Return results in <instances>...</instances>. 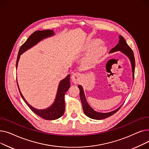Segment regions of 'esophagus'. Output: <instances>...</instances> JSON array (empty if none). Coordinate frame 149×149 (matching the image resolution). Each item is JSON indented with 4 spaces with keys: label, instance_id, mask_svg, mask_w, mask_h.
Returning a JSON list of instances; mask_svg holds the SVG:
<instances>
[{
    "label": "esophagus",
    "instance_id": "1",
    "mask_svg": "<svg viewBox=\"0 0 149 149\" xmlns=\"http://www.w3.org/2000/svg\"><path fill=\"white\" fill-rule=\"evenodd\" d=\"M81 78V75H80V74L75 73L72 74L71 77V79L74 83H79L80 81Z\"/></svg>",
    "mask_w": 149,
    "mask_h": 149
}]
</instances>
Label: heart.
I'll list each match as a JSON object with an SVG mask.
<instances>
[{
  "label": "heart",
  "mask_w": 149,
  "mask_h": 149,
  "mask_svg": "<svg viewBox=\"0 0 149 149\" xmlns=\"http://www.w3.org/2000/svg\"><path fill=\"white\" fill-rule=\"evenodd\" d=\"M100 42L101 41L99 40H93L92 41H91L89 43H88L86 45V46L84 47V49L86 50L91 49L93 48V47H95V46L100 44ZM106 50H107V48L104 45H100L90 54V55L88 56V59L89 60H94L97 57H100V56H101L102 54H103L106 51Z\"/></svg>",
  "instance_id": "1"
}]
</instances>
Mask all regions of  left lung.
I'll use <instances>...</instances> for the list:
<instances>
[{
  "label": "left lung",
  "mask_w": 149,
  "mask_h": 149,
  "mask_svg": "<svg viewBox=\"0 0 149 149\" xmlns=\"http://www.w3.org/2000/svg\"><path fill=\"white\" fill-rule=\"evenodd\" d=\"M119 38H120V40H119L118 43L117 44V45L116 46H115L113 48H112L110 51V52L109 53L114 52L115 51H121V52H123V54L126 55V56L129 58V60L130 61L132 72H133L132 76H133V79H134V80L135 61L134 52H133L132 49L127 45L126 41L125 40V39L123 38V37L122 36L120 35L119 36ZM78 87H79V88L80 89V97L81 101L82 103L83 110L84 111V114L87 116L89 117L90 118L99 120H103V119L108 118V117L111 116V115H112L113 114L116 113L122 106V105H121L118 109H116V110L110 112H107V113H101V112H97V111L93 110V109L88 103L86 99V97L84 95V93L83 87L81 85H79L78 86Z\"/></svg>",
  "instance_id": "left-lung-1"
}]
</instances>
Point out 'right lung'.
<instances>
[{"mask_svg":"<svg viewBox=\"0 0 149 149\" xmlns=\"http://www.w3.org/2000/svg\"><path fill=\"white\" fill-rule=\"evenodd\" d=\"M54 34L53 30H43V31H36L32 34H31L26 41L23 43L20 48L17 61H16V69L18 65V61L20 58V56L22 54L25 52L26 50L32 48L33 46L37 44L39 42L42 40L43 39L47 37H51ZM70 75H68L65 79L62 80L58 85V90L56 99L54 103L48 108L45 109H37L33 106H31L26 100L23 97V95L20 91L19 85L17 83V86L19 90L20 95L23 100H24L27 106L38 116H40L41 118L46 120H57L64 114L65 111V94L70 88Z\"/></svg>","mask_w":149,"mask_h":149,"instance_id":"right-lung-1","label":"right lung"}]
</instances>
